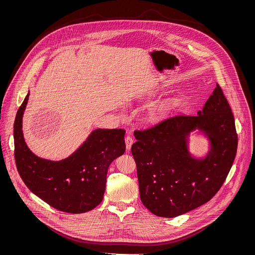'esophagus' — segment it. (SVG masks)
<instances>
[{
    "label": "esophagus",
    "mask_w": 255,
    "mask_h": 255,
    "mask_svg": "<svg viewBox=\"0 0 255 255\" xmlns=\"http://www.w3.org/2000/svg\"><path fill=\"white\" fill-rule=\"evenodd\" d=\"M125 144H126V149H127V150H130V149H131L132 144H133V138H132L131 135H127V136L125 137Z\"/></svg>",
    "instance_id": "1"
}]
</instances>
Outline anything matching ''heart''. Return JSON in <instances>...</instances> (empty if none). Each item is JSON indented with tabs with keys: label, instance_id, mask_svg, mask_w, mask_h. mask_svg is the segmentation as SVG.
<instances>
[{
	"label": "heart",
	"instance_id": "b5f03b06",
	"mask_svg": "<svg viewBox=\"0 0 255 255\" xmlns=\"http://www.w3.org/2000/svg\"><path fill=\"white\" fill-rule=\"evenodd\" d=\"M171 104L170 103H165V104H162V105H160L159 107H158L157 109H155L154 111V117H156V118H158V117H161L162 115H164V114H166L170 109H171Z\"/></svg>",
	"mask_w": 255,
	"mask_h": 255
}]
</instances>
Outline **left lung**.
Wrapping results in <instances>:
<instances>
[{
    "mask_svg": "<svg viewBox=\"0 0 255 255\" xmlns=\"http://www.w3.org/2000/svg\"><path fill=\"white\" fill-rule=\"evenodd\" d=\"M196 116L174 115L134 131L132 145L140 200L153 214L174 218L207 203L226 181L238 137L231 106L217 84ZM198 129L210 141L205 158L189 152V135Z\"/></svg>",
    "mask_w": 255,
    "mask_h": 255,
    "instance_id": "8db88e82",
    "label": "left lung"
}]
</instances>
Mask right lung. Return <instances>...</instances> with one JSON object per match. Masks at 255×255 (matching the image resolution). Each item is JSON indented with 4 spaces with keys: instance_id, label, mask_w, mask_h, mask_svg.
Masks as SVG:
<instances>
[{
    "instance_id": "right-lung-1",
    "label": "right lung",
    "mask_w": 255,
    "mask_h": 255,
    "mask_svg": "<svg viewBox=\"0 0 255 255\" xmlns=\"http://www.w3.org/2000/svg\"><path fill=\"white\" fill-rule=\"evenodd\" d=\"M29 91L14 122V155L28 189L68 213H84L98 206L105 192L111 162L125 152L123 129H95L71 156L61 160L39 158L24 141L23 116Z\"/></svg>"
}]
</instances>
